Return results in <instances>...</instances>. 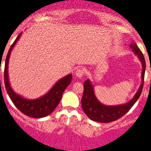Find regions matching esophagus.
<instances>
[{"label": "esophagus", "instance_id": "1", "mask_svg": "<svg viewBox=\"0 0 151 151\" xmlns=\"http://www.w3.org/2000/svg\"><path fill=\"white\" fill-rule=\"evenodd\" d=\"M85 74V70L83 68H77L75 71V75L79 78L83 77Z\"/></svg>", "mask_w": 151, "mask_h": 151}]
</instances>
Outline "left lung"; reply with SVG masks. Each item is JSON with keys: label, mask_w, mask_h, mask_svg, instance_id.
<instances>
[{"label": "left lung", "mask_w": 151, "mask_h": 151, "mask_svg": "<svg viewBox=\"0 0 151 151\" xmlns=\"http://www.w3.org/2000/svg\"><path fill=\"white\" fill-rule=\"evenodd\" d=\"M129 47L132 49L133 53L138 56L142 66V83L137 92L135 94L134 97L130 101L125 104L112 106L105 105L100 102L99 100L97 98L94 89V86L91 80L87 79L84 83L83 95L81 99V104H82L83 110L91 120L101 123H109L118 120V118L124 115L132 108V106L140 97L143 88L144 77L145 72V60L143 53L135 42L131 43Z\"/></svg>", "instance_id": "left-lung-1"}]
</instances>
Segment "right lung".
<instances>
[{"mask_svg":"<svg viewBox=\"0 0 151 151\" xmlns=\"http://www.w3.org/2000/svg\"><path fill=\"white\" fill-rule=\"evenodd\" d=\"M22 35V33L18 35L15 42L11 45L6 58L5 68H4V83H5L6 89L14 105L22 113L31 118H44L52 113L58 106L65 89L71 83L72 74H69L63 77V78L60 79L46 94L36 99L26 98L21 95H18V93L15 92L9 82L8 68H9L11 52Z\"/></svg>","mask_w":151,"mask_h":151,"instance_id":"1","label":"right lung"}]
</instances>
